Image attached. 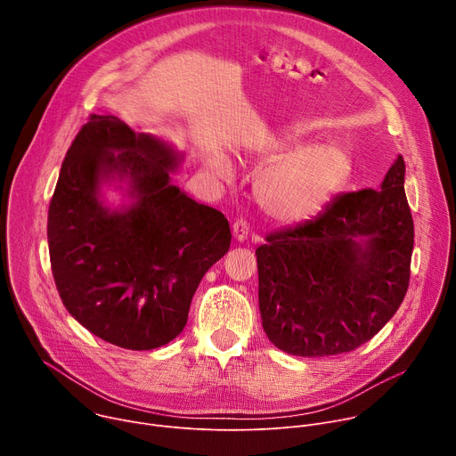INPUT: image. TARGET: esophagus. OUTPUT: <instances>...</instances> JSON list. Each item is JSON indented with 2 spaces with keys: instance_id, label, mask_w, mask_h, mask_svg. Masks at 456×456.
<instances>
[{
  "instance_id": "34e87169",
  "label": "esophagus",
  "mask_w": 456,
  "mask_h": 456,
  "mask_svg": "<svg viewBox=\"0 0 456 456\" xmlns=\"http://www.w3.org/2000/svg\"><path fill=\"white\" fill-rule=\"evenodd\" d=\"M232 236H234V240L240 241V243L247 240V236H248V225H247L245 220H236V222L232 224Z\"/></svg>"
}]
</instances>
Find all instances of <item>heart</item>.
I'll use <instances>...</instances> for the list:
<instances>
[{
  "label": "heart",
  "instance_id": "b5f03b06",
  "mask_svg": "<svg viewBox=\"0 0 456 456\" xmlns=\"http://www.w3.org/2000/svg\"><path fill=\"white\" fill-rule=\"evenodd\" d=\"M294 137H281L264 144V160H273L296 146ZM209 169L220 180L231 178V167L213 159ZM350 176V159L334 144L297 148L265 166L252 183V197L269 220L296 225L315 218L339 192Z\"/></svg>",
  "mask_w": 456,
  "mask_h": 456
}]
</instances>
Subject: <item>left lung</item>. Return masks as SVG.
<instances>
[{"label": "left lung", "mask_w": 456, "mask_h": 456, "mask_svg": "<svg viewBox=\"0 0 456 456\" xmlns=\"http://www.w3.org/2000/svg\"><path fill=\"white\" fill-rule=\"evenodd\" d=\"M404 173L399 155L379 191L339 194L256 248L259 312L274 346L297 357L352 352L399 310L413 252Z\"/></svg>", "instance_id": "obj_1"}]
</instances>
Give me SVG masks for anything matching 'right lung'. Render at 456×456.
<instances>
[{"label":"right lung","mask_w":456,"mask_h":456,"mask_svg":"<svg viewBox=\"0 0 456 456\" xmlns=\"http://www.w3.org/2000/svg\"><path fill=\"white\" fill-rule=\"evenodd\" d=\"M182 160L113 115H92L62 160L46 227L52 274L70 315L115 346L173 341L204 274L229 250L227 218L171 182ZM106 184L123 192L117 208Z\"/></svg>","instance_id":"add662e5"}]
</instances>
